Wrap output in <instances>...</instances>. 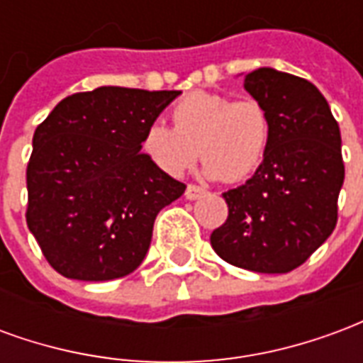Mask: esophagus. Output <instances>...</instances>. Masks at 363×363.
Wrapping results in <instances>:
<instances>
[{
  "instance_id": "obj_1",
  "label": "esophagus",
  "mask_w": 363,
  "mask_h": 363,
  "mask_svg": "<svg viewBox=\"0 0 363 363\" xmlns=\"http://www.w3.org/2000/svg\"><path fill=\"white\" fill-rule=\"evenodd\" d=\"M204 192H206V190L202 189V186H196V184H189V186H186V190H184V196H186V200H196V198L202 196Z\"/></svg>"
}]
</instances>
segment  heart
<instances>
[{
    "label": "heart",
    "mask_w": 363,
    "mask_h": 363,
    "mask_svg": "<svg viewBox=\"0 0 363 363\" xmlns=\"http://www.w3.org/2000/svg\"><path fill=\"white\" fill-rule=\"evenodd\" d=\"M173 124L153 122L143 135L145 153L171 177L186 173L200 155L208 177L245 181L264 161L272 135L259 101L210 91H194L174 104Z\"/></svg>",
    "instance_id": "heart-1"
}]
</instances>
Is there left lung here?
I'll return each instance as SVG.
<instances>
[{
	"label": "left lung",
	"mask_w": 363,
	"mask_h": 363,
	"mask_svg": "<svg viewBox=\"0 0 363 363\" xmlns=\"http://www.w3.org/2000/svg\"><path fill=\"white\" fill-rule=\"evenodd\" d=\"M245 89L267 108L270 145L249 181L223 192L229 213L210 235L233 267L286 274L325 243L344 182L340 128L327 99L303 77L259 67Z\"/></svg>",
	"instance_id": "8db88e82"
}]
</instances>
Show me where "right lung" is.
Segmentation results:
<instances>
[{
    "label": "right lung",
    "mask_w": 363,
    "mask_h": 363,
    "mask_svg": "<svg viewBox=\"0 0 363 363\" xmlns=\"http://www.w3.org/2000/svg\"><path fill=\"white\" fill-rule=\"evenodd\" d=\"M181 91L99 87L38 124L27 167V225L66 278L106 281L147 255L157 213L186 184L142 153L145 130Z\"/></svg>",
    "instance_id": "right-lung-1"
}]
</instances>
